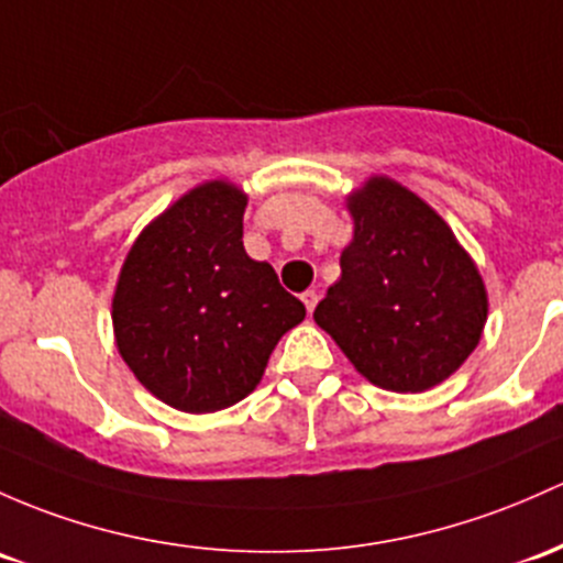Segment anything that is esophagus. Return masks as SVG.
Masks as SVG:
<instances>
[{
  "mask_svg": "<svg viewBox=\"0 0 563 563\" xmlns=\"http://www.w3.org/2000/svg\"><path fill=\"white\" fill-rule=\"evenodd\" d=\"M301 301H305L307 312H312V310H316V305H318V291H305V294H301Z\"/></svg>",
  "mask_w": 563,
  "mask_h": 563,
  "instance_id": "obj_1",
  "label": "esophagus"
}]
</instances>
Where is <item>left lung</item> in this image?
<instances>
[{"mask_svg": "<svg viewBox=\"0 0 563 563\" xmlns=\"http://www.w3.org/2000/svg\"><path fill=\"white\" fill-rule=\"evenodd\" d=\"M353 242L312 318L375 386L418 394L451 377L481 342L483 277L448 223L388 177L347 199Z\"/></svg>", "mask_w": 563, "mask_h": 563, "instance_id": "left-lung-1", "label": "left lung"}]
</instances>
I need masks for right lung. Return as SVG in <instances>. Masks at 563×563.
Instances as JSON below:
<instances>
[{"label": "right lung", "instance_id": "obj_1", "mask_svg": "<svg viewBox=\"0 0 563 563\" xmlns=\"http://www.w3.org/2000/svg\"><path fill=\"white\" fill-rule=\"evenodd\" d=\"M245 205L223 180L194 188L137 236L118 277V351L175 410L216 412L245 399L277 340L305 318L275 269L242 247Z\"/></svg>", "mask_w": 563, "mask_h": 563}]
</instances>
